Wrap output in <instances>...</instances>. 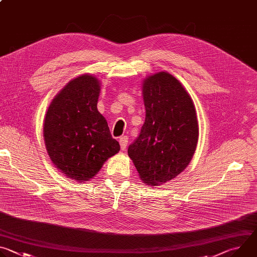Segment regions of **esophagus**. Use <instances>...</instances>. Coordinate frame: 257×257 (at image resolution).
I'll return each instance as SVG.
<instances>
[{
	"label": "esophagus",
	"mask_w": 257,
	"mask_h": 257,
	"mask_svg": "<svg viewBox=\"0 0 257 257\" xmlns=\"http://www.w3.org/2000/svg\"><path fill=\"white\" fill-rule=\"evenodd\" d=\"M128 140H129L128 136H122V137H120V139H119V142H120V145H121V149H122L123 151L126 150V148H127Z\"/></svg>",
	"instance_id": "obj_1"
}]
</instances>
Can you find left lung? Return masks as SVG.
<instances>
[{
    "instance_id": "8db88e82",
    "label": "left lung",
    "mask_w": 257,
    "mask_h": 257,
    "mask_svg": "<svg viewBox=\"0 0 257 257\" xmlns=\"http://www.w3.org/2000/svg\"><path fill=\"white\" fill-rule=\"evenodd\" d=\"M145 121L128 156L146 185L176 178L189 165L198 141L195 106L186 89L168 72L146 77L142 84Z\"/></svg>"
}]
</instances>
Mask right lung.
<instances>
[{
    "mask_svg": "<svg viewBox=\"0 0 257 257\" xmlns=\"http://www.w3.org/2000/svg\"><path fill=\"white\" fill-rule=\"evenodd\" d=\"M99 91L98 79L90 74L72 79L52 100L44 122L51 161L66 177L78 182L93 178L120 151L97 111Z\"/></svg>",
    "mask_w": 257,
    "mask_h": 257,
    "instance_id": "right-lung-1",
    "label": "right lung"
}]
</instances>
